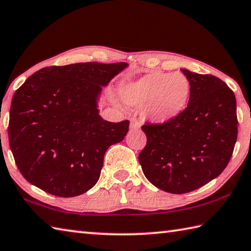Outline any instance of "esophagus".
Instances as JSON below:
<instances>
[{"label":"esophagus","instance_id":"obj_1","mask_svg":"<svg viewBox=\"0 0 251 251\" xmlns=\"http://www.w3.org/2000/svg\"><path fill=\"white\" fill-rule=\"evenodd\" d=\"M140 128V123L139 120L137 119V117H131L130 119V129L132 130H136V129H139Z\"/></svg>","mask_w":251,"mask_h":251}]
</instances>
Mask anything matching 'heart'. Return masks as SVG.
I'll use <instances>...</instances> for the list:
<instances>
[{
	"mask_svg": "<svg viewBox=\"0 0 251 251\" xmlns=\"http://www.w3.org/2000/svg\"><path fill=\"white\" fill-rule=\"evenodd\" d=\"M191 84L181 73L154 71L121 88L124 102L156 122H166L182 112L189 102Z\"/></svg>",
	"mask_w": 251,
	"mask_h": 251,
	"instance_id": "1",
	"label": "heart"
}]
</instances>
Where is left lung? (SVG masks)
I'll return each mask as SVG.
<instances>
[{
  "instance_id": "obj_1",
  "label": "left lung",
  "mask_w": 251,
  "mask_h": 251,
  "mask_svg": "<svg viewBox=\"0 0 251 251\" xmlns=\"http://www.w3.org/2000/svg\"><path fill=\"white\" fill-rule=\"evenodd\" d=\"M191 84L188 106L174 119L141 127L139 163L147 179L173 194L194 191L227 166L237 139L236 99L219 77L181 69Z\"/></svg>"
}]
</instances>
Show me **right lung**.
I'll return each instance as SVG.
<instances>
[{"mask_svg": "<svg viewBox=\"0 0 251 251\" xmlns=\"http://www.w3.org/2000/svg\"><path fill=\"white\" fill-rule=\"evenodd\" d=\"M125 62H81L41 69L16 90L8 139L24 178L47 193L73 197L97 183L105 151L129 121L100 117L97 98Z\"/></svg>", "mask_w": 251, "mask_h": 251, "instance_id": "1", "label": "right lung"}]
</instances>
